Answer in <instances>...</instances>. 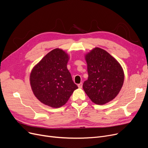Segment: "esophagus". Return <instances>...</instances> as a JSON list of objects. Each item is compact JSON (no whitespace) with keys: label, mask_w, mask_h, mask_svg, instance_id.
I'll list each match as a JSON object with an SVG mask.
<instances>
[{"label":"esophagus","mask_w":148,"mask_h":148,"mask_svg":"<svg viewBox=\"0 0 148 148\" xmlns=\"http://www.w3.org/2000/svg\"><path fill=\"white\" fill-rule=\"evenodd\" d=\"M82 86H83V83L81 82V83H80L79 84H78V87L79 88H82Z\"/></svg>","instance_id":"1"}]
</instances>
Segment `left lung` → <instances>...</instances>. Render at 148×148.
<instances>
[{
	"mask_svg": "<svg viewBox=\"0 0 148 148\" xmlns=\"http://www.w3.org/2000/svg\"><path fill=\"white\" fill-rule=\"evenodd\" d=\"M88 74L83 88L95 104L103 105L119 93L124 82L120 63L104 49L95 48L85 56Z\"/></svg>",
	"mask_w": 148,
	"mask_h": 148,
	"instance_id": "8db88e82",
	"label": "left lung"
}]
</instances>
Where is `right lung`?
I'll return each mask as SVG.
<instances>
[{"instance_id":"obj_1","label":"right lung","mask_w":148,"mask_h":148,"mask_svg":"<svg viewBox=\"0 0 148 148\" xmlns=\"http://www.w3.org/2000/svg\"><path fill=\"white\" fill-rule=\"evenodd\" d=\"M68 55L56 48L48 53L31 71L30 84L37 99L52 108L65 105L78 86L67 69Z\"/></svg>"}]
</instances>
